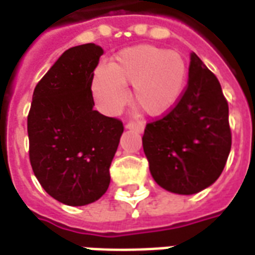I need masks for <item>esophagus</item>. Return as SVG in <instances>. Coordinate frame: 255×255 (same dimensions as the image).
<instances>
[{"mask_svg": "<svg viewBox=\"0 0 255 255\" xmlns=\"http://www.w3.org/2000/svg\"><path fill=\"white\" fill-rule=\"evenodd\" d=\"M126 128L127 129H132L135 132L142 133L144 131V124L143 122H129L126 124Z\"/></svg>", "mask_w": 255, "mask_h": 255, "instance_id": "esophagus-1", "label": "esophagus"}]
</instances>
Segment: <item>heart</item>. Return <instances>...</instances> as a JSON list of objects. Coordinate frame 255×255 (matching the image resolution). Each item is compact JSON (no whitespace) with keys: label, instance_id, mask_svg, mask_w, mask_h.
Instances as JSON below:
<instances>
[{"label":"heart","instance_id":"1","mask_svg":"<svg viewBox=\"0 0 255 255\" xmlns=\"http://www.w3.org/2000/svg\"><path fill=\"white\" fill-rule=\"evenodd\" d=\"M188 67L182 54L162 47L139 45L128 47L109 64L95 69L93 94L101 111L113 115L127 100V84H132V101L149 116L173 111L184 95Z\"/></svg>","mask_w":255,"mask_h":255}]
</instances>
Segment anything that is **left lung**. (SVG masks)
Wrapping results in <instances>:
<instances>
[{
	"mask_svg": "<svg viewBox=\"0 0 255 255\" xmlns=\"http://www.w3.org/2000/svg\"><path fill=\"white\" fill-rule=\"evenodd\" d=\"M143 151L155 183L166 191L192 195L212 186L231 151L228 104L220 82L195 53L177 106L144 129Z\"/></svg>",
	"mask_w": 255,
	"mask_h": 255,
	"instance_id": "left-lung-1",
	"label": "left lung"
}]
</instances>
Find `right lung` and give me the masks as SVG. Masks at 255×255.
Here are the masks:
<instances>
[{
  "label": "right lung",
  "mask_w": 255,
  "mask_h": 255,
  "mask_svg": "<svg viewBox=\"0 0 255 255\" xmlns=\"http://www.w3.org/2000/svg\"><path fill=\"white\" fill-rule=\"evenodd\" d=\"M104 49L71 47L36 84L27 131L30 162L43 190L69 206L98 201L111 183L123 123L94 111L91 83Z\"/></svg>",
  "instance_id": "add662e5"
}]
</instances>
